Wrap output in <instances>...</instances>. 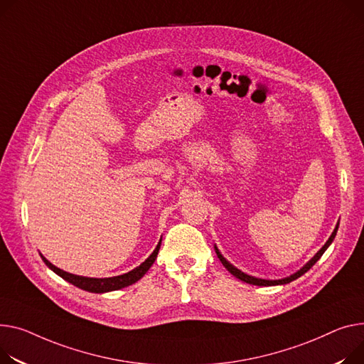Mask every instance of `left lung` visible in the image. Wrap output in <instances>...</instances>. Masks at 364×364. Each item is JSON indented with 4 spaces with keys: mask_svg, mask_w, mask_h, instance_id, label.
<instances>
[{
    "mask_svg": "<svg viewBox=\"0 0 364 364\" xmlns=\"http://www.w3.org/2000/svg\"><path fill=\"white\" fill-rule=\"evenodd\" d=\"M336 231H338V224H336V227H335V230H333V232H332V235L329 237V240L326 241L325 243V246L314 255V257L311 259V260H309L303 268L299 271V272H296L294 275H291V277H288V278H284V279H277V281H269V279H259V278H255V277H250V275H246V274H243L241 271H238L237 268H234V266L231 264V263H228L225 259H224V256L220 253V250L216 249V246H215V252H216V256L220 257V260L223 262V264L225 266V268L235 277V278H238V279H241V281H245V282H247V284H253V285H262V287H269V285H281V284H288V282H291V281H294V279H297V278H300L301 275H304L311 266L316 263L319 259H321V256L325 253V250L329 247V245L332 243L333 241V238H335V235H336Z\"/></svg>",
    "mask_w": 364,
    "mask_h": 364,
    "instance_id": "8db88e82",
    "label": "left lung"
}]
</instances>
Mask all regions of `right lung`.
Listing matches in <instances>:
<instances>
[{
	"mask_svg": "<svg viewBox=\"0 0 364 364\" xmlns=\"http://www.w3.org/2000/svg\"><path fill=\"white\" fill-rule=\"evenodd\" d=\"M159 247H161V241L158 243L156 249L154 250V253L144 260L140 266H137V268H134L133 271L124 274V275H118V277H112V278H85V277H79V275H73V274H68V272H64L61 269H58L57 266H54L51 262H48L42 255V260L45 262V264L48 266V268L53 269L57 275H60L63 279L68 281L70 284L76 285L82 289H85V291H89V293H108V291H115V289H121L124 287H129L134 282H137L144 274H146L149 271L151 266L154 264L156 256H158V252H159Z\"/></svg>",
	"mask_w": 364,
	"mask_h": 364,
	"instance_id": "right-lung-1",
	"label": "right lung"
}]
</instances>
